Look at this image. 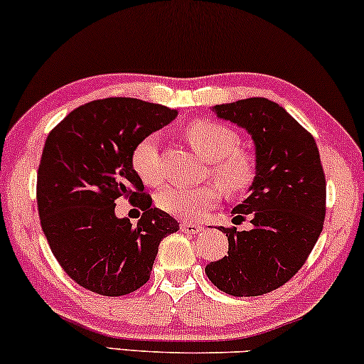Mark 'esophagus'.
I'll return each mask as SVG.
<instances>
[{"instance_id":"obj_1","label":"esophagus","mask_w":364,"mask_h":364,"mask_svg":"<svg viewBox=\"0 0 364 364\" xmlns=\"http://www.w3.org/2000/svg\"><path fill=\"white\" fill-rule=\"evenodd\" d=\"M179 228H181L183 232H188V235H196V232H200L203 229L202 225L196 223H181Z\"/></svg>"}]
</instances>
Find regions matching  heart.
<instances>
[{
  "mask_svg": "<svg viewBox=\"0 0 364 364\" xmlns=\"http://www.w3.org/2000/svg\"><path fill=\"white\" fill-rule=\"evenodd\" d=\"M183 135L210 166V174L225 195L245 193L257 176V161L248 150L240 149L235 128L214 119H195L188 123ZM132 166L147 185H159L164 178L161 164L159 136L147 135L135 145ZM220 190L214 183L202 186H168L157 195V205L171 215L195 219L219 200Z\"/></svg>",
  "mask_w": 364,
  "mask_h": 364,
  "instance_id": "obj_1",
  "label": "heart"
}]
</instances>
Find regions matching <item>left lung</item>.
Returning <instances> with one entry per match:
<instances>
[{"label": "left lung", "instance_id": "8db88e82", "mask_svg": "<svg viewBox=\"0 0 364 364\" xmlns=\"http://www.w3.org/2000/svg\"><path fill=\"white\" fill-rule=\"evenodd\" d=\"M219 118L252 135L257 176L250 196L232 214L250 217L253 229L223 228L228 257L205 267L207 277L231 296H262L296 275L318 240L327 183L318 147L286 109L265 97L214 106Z\"/></svg>", "mask_w": 364, "mask_h": 364}]
</instances>
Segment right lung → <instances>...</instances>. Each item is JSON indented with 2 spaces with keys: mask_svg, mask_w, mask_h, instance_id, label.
<instances>
[{
  "mask_svg": "<svg viewBox=\"0 0 364 364\" xmlns=\"http://www.w3.org/2000/svg\"><path fill=\"white\" fill-rule=\"evenodd\" d=\"M178 111L132 97L77 107L51 129L37 171L41 225L61 269L95 294L124 296L149 281L162 237L179 224L152 208L132 166L135 145ZM129 198L144 210L133 226L114 214Z\"/></svg>",
  "mask_w": 364,
  "mask_h": 364,
  "instance_id": "right-lung-1",
  "label": "right lung"
}]
</instances>
